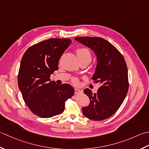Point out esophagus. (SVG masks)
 I'll return each mask as SVG.
<instances>
[{"label":"esophagus","instance_id":"obj_1","mask_svg":"<svg viewBox=\"0 0 149 149\" xmlns=\"http://www.w3.org/2000/svg\"><path fill=\"white\" fill-rule=\"evenodd\" d=\"M80 93H81V91L78 89H74V93L76 95H77V94H79Z\"/></svg>","mask_w":149,"mask_h":149}]
</instances>
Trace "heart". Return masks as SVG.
I'll use <instances>...</instances> for the list:
<instances>
[{
	"label": "heart",
	"instance_id": "obj_1",
	"mask_svg": "<svg viewBox=\"0 0 149 149\" xmlns=\"http://www.w3.org/2000/svg\"><path fill=\"white\" fill-rule=\"evenodd\" d=\"M77 54L80 62L83 61H87L90 63L91 62L93 58L92 54L89 49H87V48H80L77 50ZM72 81L74 84H77L78 83V80L77 78L72 79Z\"/></svg>",
	"mask_w": 149,
	"mask_h": 149
}]
</instances>
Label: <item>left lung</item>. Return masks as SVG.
<instances>
[{"mask_svg":"<svg viewBox=\"0 0 149 149\" xmlns=\"http://www.w3.org/2000/svg\"><path fill=\"white\" fill-rule=\"evenodd\" d=\"M74 39L95 53L98 62L92 78L95 83L101 86L96 93L88 88L84 89L90 104L82 108L83 114L93 120L107 119L120 107L128 92V70L125 60L120 51L104 38L79 36Z\"/></svg>","mask_w":149,"mask_h":149,"instance_id":"8db88e82","label":"left lung"}]
</instances>
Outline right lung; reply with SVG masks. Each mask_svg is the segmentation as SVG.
Instances as JSON below:
<instances>
[{
	"instance_id": "right-lung-1",
	"label": "right lung",
	"mask_w": 149,
	"mask_h": 149,
	"mask_svg": "<svg viewBox=\"0 0 149 149\" xmlns=\"http://www.w3.org/2000/svg\"><path fill=\"white\" fill-rule=\"evenodd\" d=\"M71 43L69 38H50L29 47L21 60L18 85L22 98L33 114L51 118L62 114L74 88L69 84H56L50 76L58 68L63 52Z\"/></svg>"
}]
</instances>
